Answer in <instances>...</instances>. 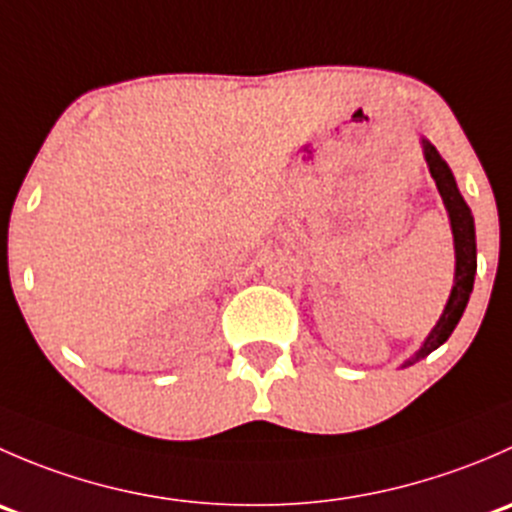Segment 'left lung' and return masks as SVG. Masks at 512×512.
Returning <instances> with one entry per match:
<instances>
[{
	"label": "left lung",
	"instance_id": "left-lung-1",
	"mask_svg": "<svg viewBox=\"0 0 512 512\" xmlns=\"http://www.w3.org/2000/svg\"><path fill=\"white\" fill-rule=\"evenodd\" d=\"M423 153H426L428 170H431L433 180L438 185V193H441L443 203H446L448 215H451V227H453V242H456V285L451 289V297H448L446 309H443L441 319L433 327V332L428 334V339L423 342V347L418 349L416 356L411 361H406V366L416 364L423 356H428L433 349L441 347L451 332L456 329V324L461 322L463 309H466L468 297L473 292V280H476V227H473V215L471 208L466 205L463 195L458 193V185L453 180L451 168L446 165V160L438 156L436 148L428 141H423Z\"/></svg>",
	"mask_w": 512,
	"mask_h": 512
}]
</instances>
